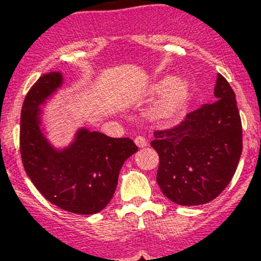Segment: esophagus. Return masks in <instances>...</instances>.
<instances>
[{"mask_svg": "<svg viewBox=\"0 0 261 261\" xmlns=\"http://www.w3.org/2000/svg\"><path fill=\"white\" fill-rule=\"evenodd\" d=\"M135 143H136L137 147L143 148V147H146V146H147V140H146L145 137H142V136H137L136 139H135Z\"/></svg>", "mask_w": 261, "mask_h": 261, "instance_id": "1", "label": "esophagus"}]
</instances>
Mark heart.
<instances>
[{"instance_id": "heart-1", "label": "heart", "mask_w": 261, "mask_h": 261, "mask_svg": "<svg viewBox=\"0 0 261 261\" xmlns=\"http://www.w3.org/2000/svg\"><path fill=\"white\" fill-rule=\"evenodd\" d=\"M148 94L151 97L163 94L154 108V114L162 120H170L187 107L190 99L191 86L185 79L164 76L149 86Z\"/></svg>"}]
</instances>
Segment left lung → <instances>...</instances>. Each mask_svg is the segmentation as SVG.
Returning a JSON list of instances; mask_svg holds the SVG:
<instances>
[{
  "instance_id": "obj_1",
  "label": "left lung",
  "mask_w": 261,
  "mask_h": 261,
  "mask_svg": "<svg viewBox=\"0 0 261 261\" xmlns=\"http://www.w3.org/2000/svg\"><path fill=\"white\" fill-rule=\"evenodd\" d=\"M212 104L189 113L169 130L155 131L157 182L170 201L184 206L212 201L234 175L242 154V121L236 94L217 74Z\"/></svg>"
}]
</instances>
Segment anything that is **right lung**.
I'll list each match as a JSON object with an SVG mask.
<instances>
[{
  "instance_id": "1",
  "label": "right lung",
  "mask_w": 261,
  "mask_h": 261,
  "mask_svg": "<svg viewBox=\"0 0 261 261\" xmlns=\"http://www.w3.org/2000/svg\"><path fill=\"white\" fill-rule=\"evenodd\" d=\"M60 71L39 79L20 113V154L33 184L45 199L77 215L98 214L115 193L124 162L137 151L128 137L114 139L80 127L64 148L54 147L41 127L40 107L62 86Z\"/></svg>"
}]
</instances>
